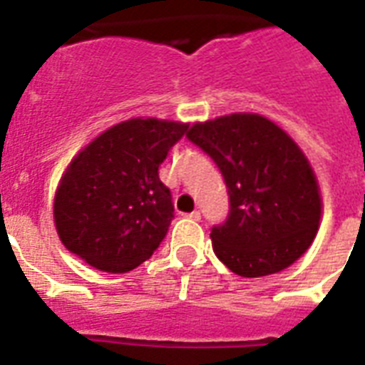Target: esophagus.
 Listing matches in <instances>:
<instances>
[{"instance_id": "esophagus-1", "label": "esophagus", "mask_w": 365, "mask_h": 365, "mask_svg": "<svg viewBox=\"0 0 365 365\" xmlns=\"http://www.w3.org/2000/svg\"><path fill=\"white\" fill-rule=\"evenodd\" d=\"M189 220H193V222H200V212L199 210H195L191 212V214H187Z\"/></svg>"}]
</instances>
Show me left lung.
<instances>
[{
  "label": "left lung",
  "mask_w": 365,
  "mask_h": 365,
  "mask_svg": "<svg viewBox=\"0 0 365 365\" xmlns=\"http://www.w3.org/2000/svg\"><path fill=\"white\" fill-rule=\"evenodd\" d=\"M187 138L222 172L227 220L212 227V248L240 277L272 274L305 254L322 200L299 145L265 117L233 113L195 123Z\"/></svg>",
  "instance_id": "1"
}]
</instances>
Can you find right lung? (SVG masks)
Instances as JSON below:
<instances>
[{"label": "right lung", "instance_id": "obj_1", "mask_svg": "<svg viewBox=\"0 0 365 365\" xmlns=\"http://www.w3.org/2000/svg\"><path fill=\"white\" fill-rule=\"evenodd\" d=\"M189 125L130 119L94 138L66 168L54 223L66 248L106 272L149 259L168 233L174 205L159 166Z\"/></svg>", "mask_w": 365, "mask_h": 365}]
</instances>
